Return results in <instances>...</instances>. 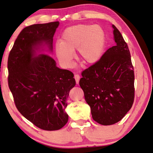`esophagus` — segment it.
I'll return each mask as SVG.
<instances>
[{"label": "esophagus", "instance_id": "1", "mask_svg": "<svg viewBox=\"0 0 153 153\" xmlns=\"http://www.w3.org/2000/svg\"><path fill=\"white\" fill-rule=\"evenodd\" d=\"M80 78H81V76H80V75H79V74H74V79H75V80H76V84H79Z\"/></svg>", "mask_w": 153, "mask_h": 153}]
</instances>
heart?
Masks as SVG:
<instances>
[{"instance_id": "b5f03b06", "label": "heart", "mask_w": 153, "mask_h": 153, "mask_svg": "<svg viewBox=\"0 0 153 153\" xmlns=\"http://www.w3.org/2000/svg\"><path fill=\"white\" fill-rule=\"evenodd\" d=\"M105 42L104 31L98 25L77 24L64 31L61 42L55 47V53L65 68L71 67L75 49L77 59L85 64H91L102 56Z\"/></svg>"}]
</instances>
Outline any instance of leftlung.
<instances>
[{
    "label": "left lung",
    "mask_w": 153,
    "mask_h": 153,
    "mask_svg": "<svg viewBox=\"0 0 153 153\" xmlns=\"http://www.w3.org/2000/svg\"><path fill=\"white\" fill-rule=\"evenodd\" d=\"M112 27L116 46L84 70L79 81L92 118L103 126L121 121L131 109L135 96L134 66L128 45L116 26Z\"/></svg>",
    "instance_id": "1"
}]
</instances>
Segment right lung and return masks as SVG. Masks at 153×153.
Returning a JSON list of instances; mask_svg holds the SVG:
<instances>
[{"label": "right lung", "instance_id": "right-lung-1", "mask_svg": "<svg viewBox=\"0 0 153 153\" xmlns=\"http://www.w3.org/2000/svg\"><path fill=\"white\" fill-rule=\"evenodd\" d=\"M59 24L54 22L24 27L7 62L8 85L17 110L34 126L47 131L58 130L67 123L66 101L76 85L73 73L57 68L48 54L34 56V49L43 42L51 51Z\"/></svg>", "mask_w": 153, "mask_h": 153}]
</instances>
